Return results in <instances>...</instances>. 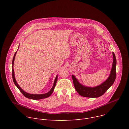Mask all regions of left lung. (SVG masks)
Segmentation results:
<instances>
[{
  "label": "left lung",
  "instance_id": "obj_1",
  "mask_svg": "<svg viewBox=\"0 0 129 129\" xmlns=\"http://www.w3.org/2000/svg\"><path fill=\"white\" fill-rule=\"evenodd\" d=\"M113 61L111 72L108 78L102 84L94 87H89L83 86L80 84L76 78L72 75V80L75 88L77 92L81 96L86 98H95L103 95L107 90L114 83L116 77V59L114 53L113 52Z\"/></svg>",
  "mask_w": 129,
  "mask_h": 129
}]
</instances>
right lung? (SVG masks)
<instances>
[{
	"mask_svg": "<svg viewBox=\"0 0 129 129\" xmlns=\"http://www.w3.org/2000/svg\"><path fill=\"white\" fill-rule=\"evenodd\" d=\"M16 52L17 51L15 52L14 56V58L13 59V61H12V78H13V82L15 84V85L17 86V87L19 89V90L22 93V94L26 98H28V99H32V100H40V99H45V98H47L48 97H49V96L51 95V94L52 93L53 91L54 90V87L55 86H56V83H57V80H58V75L56 76V79H55L54 80V83H53V86L52 87V88L51 89V90L48 92L47 93H46L45 94H29L28 93H27L26 92H25L24 90H23L21 87L19 86V85H18L16 81V79H15V75H14V69H13V65H14V60H15V56L16 54Z\"/></svg>",
	"mask_w": 129,
	"mask_h": 129,
	"instance_id": "1",
	"label": "right lung"
}]
</instances>
